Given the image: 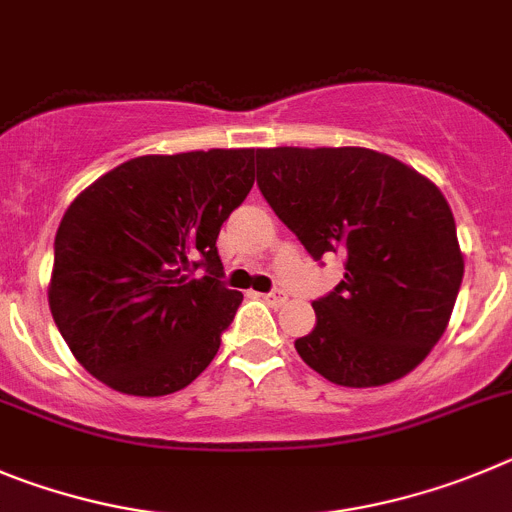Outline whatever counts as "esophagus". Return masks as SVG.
Masks as SVG:
<instances>
[{
	"mask_svg": "<svg viewBox=\"0 0 512 512\" xmlns=\"http://www.w3.org/2000/svg\"><path fill=\"white\" fill-rule=\"evenodd\" d=\"M262 298H265V301L270 303V306H283V303L288 301V296H285L283 290H273V293H265V296H262Z\"/></svg>",
	"mask_w": 512,
	"mask_h": 512,
	"instance_id": "obj_1",
	"label": "esophagus"
}]
</instances>
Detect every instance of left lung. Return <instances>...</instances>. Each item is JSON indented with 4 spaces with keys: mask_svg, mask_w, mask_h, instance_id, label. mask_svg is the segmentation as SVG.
Returning a JSON list of instances; mask_svg holds the SVG:
<instances>
[{
    "mask_svg": "<svg viewBox=\"0 0 512 512\" xmlns=\"http://www.w3.org/2000/svg\"><path fill=\"white\" fill-rule=\"evenodd\" d=\"M257 186L311 257L344 255V280L313 301L296 339L311 370L377 388L434 349L464 275L457 224L436 183L367 147H260Z\"/></svg>",
    "mask_w": 512,
    "mask_h": 512,
    "instance_id": "left-lung-1",
    "label": "left lung"
}]
</instances>
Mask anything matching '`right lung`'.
<instances>
[{
    "label": "right lung",
    "instance_id": "right-lung-1",
    "mask_svg": "<svg viewBox=\"0 0 512 512\" xmlns=\"http://www.w3.org/2000/svg\"><path fill=\"white\" fill-rule=\"evenodd\" d=\"M255 183V147L140 155L78 193L55 234L48 303L86 372L160 398L191 385L242 303L216 237ZM206 264L210 275L193 279Z\"/></svg>",
    "mask_w": 512,
    "mask_h": 512
}]
</instances>
